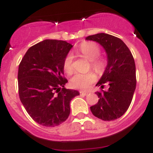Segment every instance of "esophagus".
Returning <instances> with one entry per match:
<instances>
[{
	"mask_svg": "<svg viewBox=\"0 0 153 153\" xmlns=\"http://www.w3.org/2000/svg\"><path fill=\"white\" fill-rule=\"evenodd\" d=\"M80 94H82V95H84V96H86L88 94V92H86V91H80Z\"/></svg>",
	"mask_w": 153,
	"mask_h": 153,
	"instance_id": "34e87169",
	"label": "esophagus"
}]
</instances>
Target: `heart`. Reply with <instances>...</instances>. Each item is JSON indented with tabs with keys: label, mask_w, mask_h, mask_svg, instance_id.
Returning a JSON list of instances; mask_svg holds the SVG:
<instances>
[{
	"label": "heart",
	"mask_w": 153,
	"mask_h": 153,
	"mask_svg": "<svg viewBox=\"0 0 153 153\" xmlns=\"http://www.w3.org/2000/svg\"><path fill=\"white\" fill-rule=\"evenodd\" d=\"M78 51L82 53L86 59L91 61V67L94 70L100 71L104 68V61L100 59H97L100 55V49L98 46L94 42H83L78 47ZM72 61L73 57L71 54H68L65 57L63 64L64 70L67 73H71L72 71ZM96 77L92 72L88 73H76L71 78V86L74 88L87 90L90 88L91 85L95 82Z\"/></svg>",
	"instance_id": "obj_1"
}]
</instances>
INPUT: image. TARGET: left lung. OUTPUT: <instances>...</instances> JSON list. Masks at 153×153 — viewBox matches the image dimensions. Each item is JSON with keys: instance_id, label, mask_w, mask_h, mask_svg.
<instances>
[{"instance_id": "obj_1", "label": "left lung", "mask_w": 153, "mask_h": 153, "mask_svg": "<svg viewBox=\"0 0 153 153\" xmlns=\"http://www.w3.org/2000/svg\"><path fill=\"white\" fill-rule=\"evenodd\" d=\"M86 40L97 42L105 50L107 66L96 86L102 89L104 84L109 85L107 91L95 92L99 100L91 111L99 119L114 120L123 116L131 104L137 85L134 59L126 44L112 35L101 33L86 37Z\"/></svg>"}]
</instances>
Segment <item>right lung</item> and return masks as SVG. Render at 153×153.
<instances>
[{"instance_id": "add662e5", "label": "right lung", "mask_w": 153, "mask_h": 153, "mask_svg": "<svg viewBox=\"0 0 153 153\" xmlns=\"http://www.w3.org/2000/svg\"><path fill=\"white\" fill-rule=\"evenodd\" d=\"M73 47L65 41L45 39L31 46L19 65V96L32 119L56 126L68 119L70 102L79 92L66 89L64 61Z\"/></svg>"}]
</instances>
